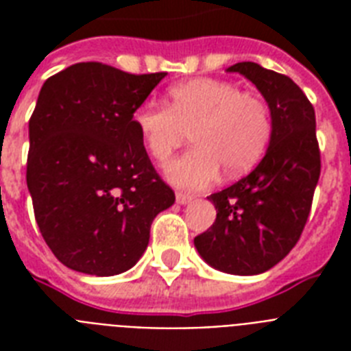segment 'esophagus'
Segmentation results:
<instances>
[{"label":"esophagus","mask_w":351,"mask_h":351,"mask_svg":"<svg viewBox=\"0 0 351 351\" xmlns=\"http://www.w3.org/2000/svg\"><path fill=\"white\" fill-rule=\"evenodd\" d=\"M193 200L191 195H187V193H176V202L182 204V206H186Z\"/></svg>","instance_id":"1"}]
</instances>
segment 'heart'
I'll return each mask as SVG.
<instances>
[{"label":"heart","mask_w":351,"mask_h":351,"mask_svg":"<svg viewBox=\"0 0 351 351\" xmlns=\"http://www.w3.org/2000/svg\"><path fill=\"white\" fill-rule=\"evenodd\" d=\"M169 107L143 104L132 114L154 162L167 164L191 129L195 147L169 165V180L184 189H204L228 175L251 169L266 153L271 117L261 96L228 80L197 78L171 87Z\"/></svg>","instance_id":"1"}]
</instances>
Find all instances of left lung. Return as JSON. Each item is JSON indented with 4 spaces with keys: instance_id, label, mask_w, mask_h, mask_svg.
<instances>
[{
    "instance_id": "obj_1",
    "label": "left lung",
    "mask_w": 351,
    "mask_h": 351,
    "mask_svg": "<svg viewBox=\"0 0 351 351\" xmlns=\"http://www.w3.org/2000/svg\"><path fill=\"white\" fill-rule=\"evenodd\" d=\"M261 90L271 112V138L250 175L208 197L217 219L195 237L209 266L231 275H258L293 250L310 215L321 176L315 111L293 80L258 63L228 69Z\"/></svg>"
}]
</instances>
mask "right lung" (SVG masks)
<instances>
[{"label":"right lung","instance_id":"obj_1","mask_svg":"<svg viewBox=\"0 0 351 351\" xmlns=\"http://www.w3.org/2000/svg\"><path fill=\"white\" fill-rule=\"evenodd\" d=\"M165 74L84 62L41 87L29 121L27 186L47 245L74 271L131 269L154 217L175 204L132 123Z\"/></svg>","mask_w":351,"mask_h":351}]
</instances>
